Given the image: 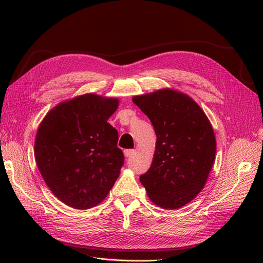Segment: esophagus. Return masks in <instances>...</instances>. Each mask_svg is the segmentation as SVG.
Returning a JSON list of instances; mask_svg holds the SVG:
<instances>
[{
  "mask_svg": "<svg viewBox=\"0 0 263 263\" xmlns=\"http://www.w3.org/2000/svg\"><path fill=\"white\" fill-rule=\"evenodd\" d=\"M123 154H124V157L128 158L134 154V149H126L123 151Z\"/></svg>",
  "mask_w": 263,
  "mask_h": 263,
  "instance_id": "esophagus-1",
  "label": "esophagus"
}]
</instances>
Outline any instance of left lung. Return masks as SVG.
Here are the masks:
<instances>
[{"mask_svg":"<svg viewBox=\"0 0 263 263\" xmlns=\"http://www.w3.org/2000/svg\"><path fill=\"white\" fill-rule=\"evenodd\" d=\"M157 135L154 160L140 177L147 195L163 209H178L194 199L212 170L216 140L202 108L184 92L162 88L134 96Z\"/></svg>","mask_w":263,"mask_h":263,"instance_id":"left-lung-1","label":"left lung"}]
</instances>
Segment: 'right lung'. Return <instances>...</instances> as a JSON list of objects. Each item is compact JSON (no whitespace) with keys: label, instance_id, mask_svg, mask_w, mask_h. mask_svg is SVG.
I'll return each mask as SVG.
<instances>
[{"label":"right lung","instance_id":"right-lung-1","mask_svg":"<svg viewBox=\"0 0 263 263\" xmlns=\"http://www.w3.org/2000/svg\"><path fill=\"white\" fill-rule=\"evenodd\" d=\"M117 98L85 93L54 106L35 137L37 167L50 191L71 208L99 204L123 165L118 132L107 122Z\"/></svg>","mask_w":263,"mask_h":263}]
</instances>
